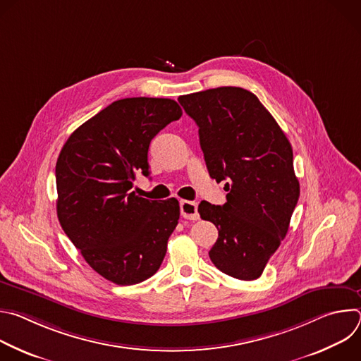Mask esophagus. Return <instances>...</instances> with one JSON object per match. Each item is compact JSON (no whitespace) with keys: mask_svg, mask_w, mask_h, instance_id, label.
Returning <instances> with one entry per match:
<instances>
[{"mask_svg":"<svg viewBox=\"0 0 361 361\" xmlns=\"http://www.w3.org/2000/svg\"><path fill=\"white\" fill-rule=\"evenodd\" d=\"M180 212L181 216L187 220H198V212H197V202L181 200L180 201Z\"/></svg>","mask_w":361,"mask_h":361,"instance_id":"obj_1","label":"esophagus"}]
</instances>
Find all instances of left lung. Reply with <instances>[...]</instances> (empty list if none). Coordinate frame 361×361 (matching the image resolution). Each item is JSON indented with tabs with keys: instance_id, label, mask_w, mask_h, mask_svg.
Returning <instances> with one entry per match:
<instances>
[{
	"instance_id": "left-lung-1",
	"label": "left lung",
	"mask_w": 361,
	"mask_h": 361,
	"mask_svg": "<svg viewBox=\"0 0 361 361\" xmlns=\"http://www.w3.org/2000/svg\"><path fill=\"white\" fill-rule=\"evenodd\" d=\"M198 126L212 178L226 181L227 202L201 201L198 213L219 230L213 264L238 280L263 274L286 237L300 184L286 134L252 92L219 87L178 98Z\"/></svg>"
}]
</instances>
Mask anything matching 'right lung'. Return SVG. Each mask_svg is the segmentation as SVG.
<instances>
[{
    "mask_svg": "<svg viewBox=\"0 0 361 361\" xmlns=\"http://www.w3.org/2000/svg\"><path fill=\"white\" fill-rule=\"evenodd\" d=\"M174 99L114 101L66 141L56 166L57 216L84 260L118 286L156 274L180 219L176 198L147 200L131 191L148 176V147L181 117Z\"/></svg>",
    "mask_w": 361,
    "mask_h": 361,
    "instance_id": "right-lung-1",
    "label": "right lung"
}]
</instances>
